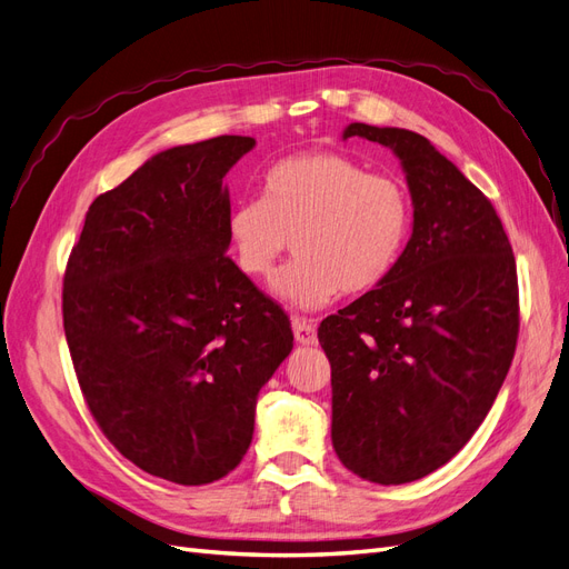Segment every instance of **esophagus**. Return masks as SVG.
I'll return each instance as SVG.
<instances>
[{
	"instance_id": "34e87169",
	"label": "esophagus",
	"mask_w": 569,
	"mask_h": 569,
	"mask_svg": "<svg viewBox=\"0 0 569 569\" xmlns=\"http://www.w3.org/2000/svg\"><path fill=\"white\" fill-rule=\"evenodd\" d=\"M291 330H295V339L301 343V347H313V343H318V332L311 320L295 318L291 320Z\"/></svg>"
}]
</instances>
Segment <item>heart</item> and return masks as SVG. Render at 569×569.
I'll return each instance as SVG.
<instances>
[{
    "mask_svg": "<svg viewBox=\"0 0 569 569\" xmlns=\"http://www.w3.org/2000/svg\"><path fill=\"white\" fill-rule=\"evenodd\" d=\"M410 222V197L399 180L318 151L274 163L261 199L232 209L228 237L251 280H268L295 239L299 258L274 274L270 289L295 311H318L341 291L380 287L408 244Z\"/></svg>",
    "mask_w": 569,
    "mask_h": 569,
    "instance_id": "heart-1",
    "label": "heart"
}]
</instances>
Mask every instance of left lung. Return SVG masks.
Here are the masks:
<instances>
[{
  "label": "left lung",
  "instance_id": "left-lung-1",
  "mask_svg": "<svg viewBox=\"0 0 569 569\" xmlns=\"http://www.w3.org/2000/svg\"><path fill=\"white\" fill-rule=\"evenodd\" d=\"M401 161L412 232L389 278L325 318L332 446L353 475L406 485L485 422L518 343V270L491 201L427 137L351 123Z\"/></svg>",
  "mask_w": 569,
  "mask_h": 569
}]
</instances>
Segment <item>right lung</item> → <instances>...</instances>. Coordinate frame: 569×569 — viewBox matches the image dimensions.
<instances>
[{"label": "right lung", "mask_w": 569, "mask_h": 569, "mask_svg": "<svg viewBox=\"0 0 569 569\" xmlns=\"http://www.w3.org/2000/svg\"><path fill=\"white\" fill-rule=\"evenodd\" d=\"M256 147L222 134L153 153L99 194L68 258L63 330L97 425L137 468L199 487L232 472L289 318L228 258L222 178Z\"/></svg>", "instance_id": "obj_1"}]
</instances>
